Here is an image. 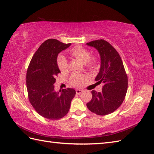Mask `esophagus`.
<instances>
[{
    "label": "esophagus",
    "instance_id": "34e87169",
    "mask_svg": "<svg viewBox=\"0 0 154 154\" xmlns=\"http://www.w3.org/2000/svg\"><path fill=\"white\" fill-rule=\"evenodd\" d=\"M84 91L82 90H80V89H77L76 90V94H80L81 93H82Z\"/></svg>",
    "mask_w": 154,
    "mask_h": 154
}]
</instances>
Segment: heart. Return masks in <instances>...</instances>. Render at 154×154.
<instances>
[{
	"mask_svg": "<svg viewBox=\"0 0 154 154\" xmlns=\"http://www.w3.org/2000/svg\"><path fill=\"white\" fill-rule=\"evenodd\" d=\"M70 54L74 58L80 60L86 64V66L95 69L99 64V59L96 56H91L90 50L83 46L77 45L74 47L70 50ZM57 63L59 69L64 72L68 69V63L66 58L63 54H59L57 57ZM86 80V76L82 74H73L71 75L69 82L72 86L75 87H80L83 86L84 82Z\"/></svg>",
	"mask_w": 154,
	"mask_h": 154,
	"instance_id": "heart-1",
	"label": "heart"
}]
</instances>
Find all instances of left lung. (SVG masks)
<instances>
[{"instance_id":"8db88e82","label":"left lung","mask_w":154,"mask_h":154,"mask_svg":"<svg viewBox=\"0 0 154 154\" xmlns=\"http://www.w3.org/2000/svg\"><path fill=\"white\" fill-rule=\"evenodd\" d=\"M86 44L100 53L101 68L95 80L97 84H103L101 92L91 91L92 98L87 107L96 115H107L123 102L128 89L127 74L119 53L107 41L94 40Z\"/></svg>"}]
</instances>
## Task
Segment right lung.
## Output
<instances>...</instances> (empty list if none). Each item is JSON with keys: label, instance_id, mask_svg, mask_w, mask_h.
Returning <instances> with one entry per match:
<instances>
[{"label": "right lung", "instance_id": "right-lung-1", "mask_svg": "<svg viewBox=\"0 0 154 154\" xmlns=\"http://www.w3.org/2000/svg\"><path fill=\"white\" fill-rule=\"evenodd\" d=\"M71 43L49 39L43 42L34 53L27 70L26 86L31 105L43 117L58 120L69 111L76 91L66 88L54 91L56 79L60 71L57 59L60 51Z\"/></svg>", "mask_w": 154, "mask_h": 154}]
</instances>
